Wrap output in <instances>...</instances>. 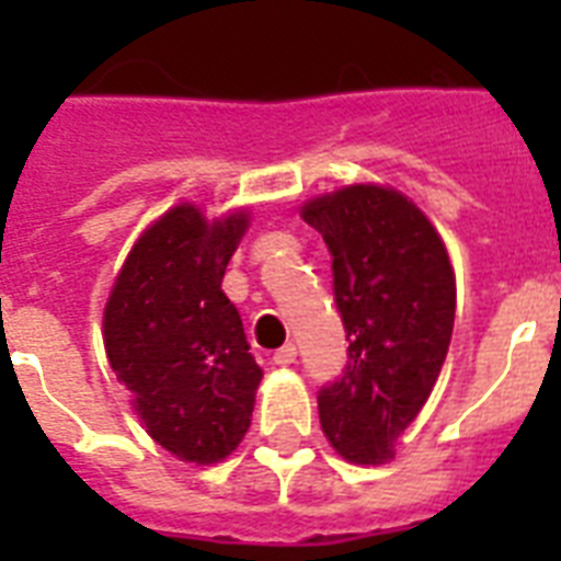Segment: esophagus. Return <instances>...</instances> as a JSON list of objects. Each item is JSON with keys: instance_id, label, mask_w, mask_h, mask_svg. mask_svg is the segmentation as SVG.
<instances>
[{"instance_id": "1", "label": "esophagus", "mask_w": 561, "mask_h": 561, "mask_svg": "<svg viewBox=\"0 0 561 561\" xmlns=\"http://www.w3.org/2000/svg\"><path fill=\"white\" fill-rule=\"evenodd\" d=\"M297 360V346L294 343H285L282 350L273 352V364H279V367H290Z\"/></svg>"}]
</instances>
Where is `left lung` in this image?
Instances as JSON below:
<instances>
[{"mask_svg":"<svg viewBox=\"0 0 561 561\" xmlns=\"http://www.w3.org/2000/svg\"><path fill=\"white\" fill-rule=\"evenodd\" d=\"M302 218L332 255L350 360L317 392L320 425L352 462H387L434 390L454 332V273L443 238L404 197L350 186Z\"/></svg>","mask_w":561,"mask_h":561,"instance_id":"1","label":"left lung"}]
</instances>
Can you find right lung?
<instances>
[{
  "instance_id": "add662e5",
  "label": "right lung",
  "mask_w": 561,
  "mask_h": 561,
  "mask_svg": "<svg viewBox=\"0 0 561 561\" xmlns=\"http://www.w3.org/2000/svg\"><path fill=\"white\" fill-rule=\"evenodd\" d=\"M244 229V215L209 224L174 206L136 241L104 311L110 367L148 434L180 460H224L253 416L262 369L220 290Z\"/></svg>"
}]
</instances>
